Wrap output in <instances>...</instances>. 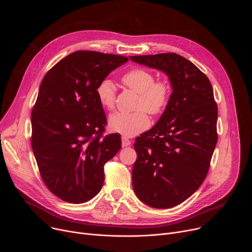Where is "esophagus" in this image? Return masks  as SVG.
<instances>
[{
	"instance_id": "34e87169",
	"label": "esophagus",
	"mask_w": 252,
	"mask_h": 252,
	"mask_svg": "<svg viewBox=\"0 0 252 252\" xmlns=\"http://www.w3.org/2000/svg\"><path fill=\"white\" fill-rule=\"evenodd\" d=\"M122 145H123V147H124V148H126V147H129V146L131 145V141H130L127 137L123 136V137H122Z\"/></svg>"
}]
</instances>
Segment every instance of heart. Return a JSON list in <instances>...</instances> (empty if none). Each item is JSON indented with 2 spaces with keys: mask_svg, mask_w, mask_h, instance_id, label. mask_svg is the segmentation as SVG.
<instances>
[{
  "mask_svg": "<svg viewBox=\"0 0 252 252\" xmlns=\"http://www.w3.org/2000/svg\"><path fill=\"white\" fill-rule=\"evenodd\" d=\"M152 70L145 67H134L122 77V83L130 91L137 94L135 112L118 113L109 120L113 131L132 136L146 130L150 126L147 112L154 116L161 115L169 101L171 86L165 79L155 80ZM96 95L100 104L107 111L115 109L116 89L112 81L103 80L96 88Z\"/></svg>",
  "mask_w": 252,
  "mask_h": 252,
  "instance_id": "b5f03b06",
  "label": "heart"
}]
</instances>
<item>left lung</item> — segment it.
Wrapping results in <instances>:
<instances>
[{"mask_svg": "<svg viewBox=\"0 0 252 252\" xmlns=\"http://www.w3.org/2000/svg\"><path fill=\"white\" fill-rule=\"evenodd\" d=\"M137 63L162 70L172 93L157 125L135 138L132 187L156 208L184 202L202 185L218 142V104L208 78L175 53L131 56Z\"/></svg>", "mask_w": 252, "mask_h": 252, "instance_id": "1", "label": "left lung"}]
</instances>
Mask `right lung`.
Listing matches in <instances>:
<instances>
[{
    "instance_id": "1",
    "label": "right lung",
    "mask_w": 252,
    "mask_h": 252,
    "mask_svg": "<svg viewBox=\"0 0 252 252\" xmlns=\"http://www.w3.org/2000/svg\"><path fill=\"white\" fill-rule=\"evenodd\" d=\"M128 59L77 51L44 77L32 111V149L49 190L63 201L94 197L103 166L122 148L120 133L103 135L106 118L96 88Z\"/></svg>"
}]
</instances>
